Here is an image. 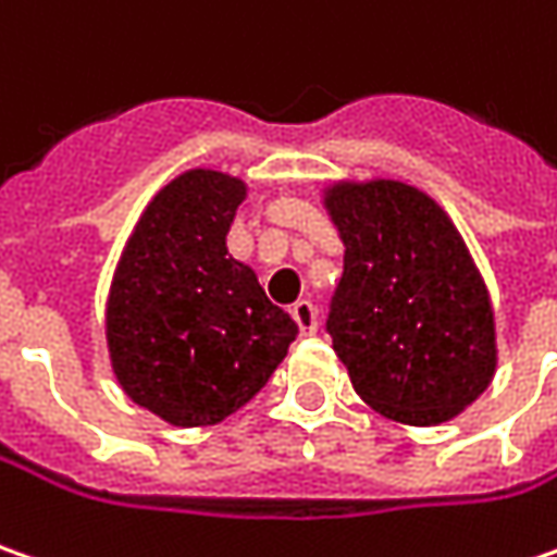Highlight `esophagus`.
Returning <instances> with one entry per match:
<instances>
[{
    "instance_id": "obj_1",
    "label": "esophagus",
    "mask_w": 557,
    "mask_h": 557,
    "mask_svg": "<svg viewBox=\"0 0 557 557\" xmlns=\"http://www.w3.org/2000/svg\"><path fill=\"white\" fill-rule=\"evenodd\" d=\"M293 320L298 323V330L305 333V336H311L317 330V308L314 301H308V298H298L296 305H293Z\"/></svg>"
}]
</instances>
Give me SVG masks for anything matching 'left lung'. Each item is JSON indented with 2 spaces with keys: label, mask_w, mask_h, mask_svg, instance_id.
Segmentation results:
<instances>
[{
  "label": "left lung",
  "mask_w": 557,
  "mask_h": 557,
  "mask_svg": "<svg viewBox=\"0 0 557 557\" xmlns=\"http://www.w3.org/2000/svg\"><path fill=\"white\" fill-rule=\"evenodd\" d=\"M326 209L345 268L326 333L355 392L404 425H441L496 370L484 280L437 202L404 182H342Z\"/></svg>",
  "instance_id": "left-lung-1"
}]
</instances>
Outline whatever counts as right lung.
Wrapping results in <instances>:
<instances>
[{"mask_svg": "<svg viewBox=\"0 0 557 557\" xmlns=\"http://www.w3.org/2000/svg\"><path fill=\"white\" fill-rule=\"evenodd\" d=\"M246 184L190 169L150 200L107 298V348L123 392L169 425H215L249 404L298 326L227 256Z\"/></svg>", "mask_w": 557, "mask_h": 557, "instance_id": "1", "label": "right lung"}]
</instances>
